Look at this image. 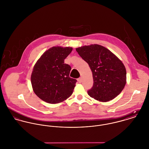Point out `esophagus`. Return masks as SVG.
<instances>
[{
  "mask_svg": "<svg viewBox=\"0 0 149 149\" xmlns=\"http://www.w3.org/2000/svg\"><path fill=\"white\" fill-rule=\"evenodd\" d=\"M78 82L79 83H82V78H78Z\"/></svg>",
  "mask_w": 149,
  "mask_h": 149,
  "instance_id": "34e87169",
  "label": "esophagus"
}]
</instances>
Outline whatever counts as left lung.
<instances>
[{
	"label": "left lung",
	"instance_id": "obj_1",
	"mask_svg": "<svg viewBox=\"0 0 149 149\" xmlns=\"http://www.w3.org/2000/svg\"><path fill=\"white\" fill-rule=\"evenodd\" d=\"M76 51L92 71L94 84L87 92L88 95L103 102L115 98L126 83V70L121 60L111 51L97 44L83 46Z\"/></svg>",
	"mask_w": 149,
	"mask_h": 149
}]
</instances>
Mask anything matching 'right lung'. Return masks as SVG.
I'll return each mask as SVG.
<instances>
[{
	"instance_id": "obj_1",
	"label": "right lung",
	"mask_w": 149,
	"mask_h": 149,
	"mask_svg": "<svg viewBox=\"0 0 149 149\" xmlns=\"http://www.w3.org/2000/svg\"><path fill=\"white\" fill-rule=\"evenodd\" d=\"M72 50L71 47L54 46L36 61L31 82L34 93L40 99L56 104L72 95L77 81L69 77L71 68L64 62Z\"/></svg>"
}]
</instances>
